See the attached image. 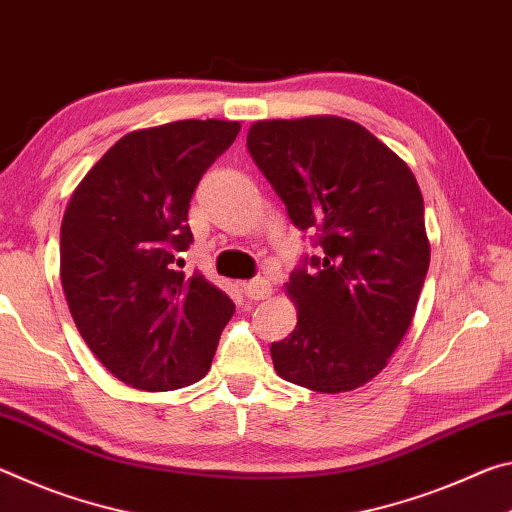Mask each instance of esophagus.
Returning a JSON list of instances; mask_svg holds the SVG:
<instances>
[{"label":"esophagus","mask_w":512,"mask_h":512,"mask_svg":"<svg viewBox=\"0 0 512 512\" xmlns=\"http://www.w3.org/2000/svg\"><path fill=\"white\" fill-rule=\"evenodd\" d=\"M245 295L249 299H254V301L270 297L272 295V283L263 279V276H256V279H251V281L245 283Z\"/></svg>","instance_id":"34e87169"}]
</instances>
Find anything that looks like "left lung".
<instances>
[{
  "instance_id": "1",
  "label": "left lung",
  "mask_w": 512,
  "mask_h": 512,
  "mask_svg": "<svg viewBox=\"0 0 512 512\" xmlns=\"http://www.w3.org/2000/svg\"><path fill=\"white\" fill-rule=\"evenodd\" d=\"M247 149L292 224L320 247L286 283L297 326L272 342L274 370L329 395L360 388L406 335L429 270L420 186L392 149L345 117L256 122Z\"/></svg>"
}]
</instances>
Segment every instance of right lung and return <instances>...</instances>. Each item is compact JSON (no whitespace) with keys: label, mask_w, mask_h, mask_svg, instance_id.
I'll list each match as a JSON object with an SVG mask.
<instances>
[{"label":"right lung","mask_w":512,"mask_h":512,"mask_svg":"<svg viewBox=\"0 0 512 512\" xmlns=\"http://www.w3.org/2000/svg\"><path fill=\"white\" fill-rule=\"evenodd\" d=\"M240 122L131 131L92 165L61 224V283L92 354L131 388L177 390L211 370L233 301L177 256L190 199Z\"/></svg>","instance_id":"1"}]
</instances>
